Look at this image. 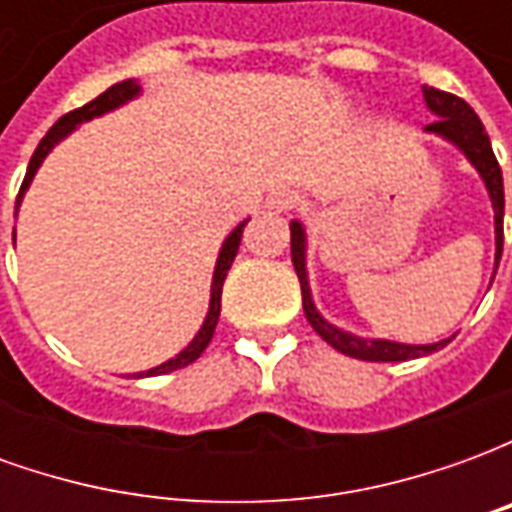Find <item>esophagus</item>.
I'll return each mask as SVG.
<instances>
[{"instance_id":"obj_1","label":"esophagus","mask_w":512,"mask_h":512,"mask_svg":"<svg viewBox=\"0 0 512 512\" xmlns=\"http://www.w3.org/2000/svg\"><path fill=\"white\" fill-rule=\"evenodd\" d=\"M296 194H290V191H277V194H271L268 197V208H274V211H290V208H296Z\"/></svg>"}]
</instances>
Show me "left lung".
I'll use <instances>...</instances> for the list:
<instances>
[{"mask_svg": "<svg viewBox=\"0 0 512 512\" xmlns=\"http://www.w3.org/2000/svg\"><path fill=\"white\" fill-rule=\"evenodd\" d=\"M422 95H425V104H428L430 112L436 115V120L430 126H425V131L444 136L447 142H452L463 156L472 161L474 169L480 172V178L485 180V189H488L491 202H494L496 266H499L502 241H505V224H502L505 222V186H502V169H499V161L494 156L491 139L485 134L480 117L474 115V109L463 98L436 90V87H422ZM290 257H293V268H296L301 282L304 315H307L312 329L321 334L334 351L362 359V362H408V359H417V356L433 354V351H439V348L450 343V340H441V343L433 345H403L392 343V340H365V337H356V334L337 329L312 304L310 282H307V235H304V227L299 222L290 224Z\"/></svg>", "mask_w": 512, "mask_h": 512, "instance_id": "obj_1", "label": "left lung"}]
</instances>
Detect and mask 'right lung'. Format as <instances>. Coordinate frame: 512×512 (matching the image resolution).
Returning <instances> with one entry per match:
<instances>
[{"mask_svg": "<svg viewBox=\"0 0 512 512\" xmlns=\"http://www.w3.org/2000/svg\"><path fill=\"white\" fill-rule=\"evenodd\" d=\"M139 95V84L134 82V79H126V82H117L112 84L106 93H101L95 101H90V104L79 106V109H73V112H68L65 117H60L54 126L49 128V134L40 139V145L35 147V153H32V158H29V167H27V175H24V183H21V191H18L16 197V211L18 205H21V197H24V191L29 189V183H32V178H35V172H38V167L43 164V158L49 156V150L60 139H65V136L71 134L73 128L79 126V123H84V120H93V117H101L104 112H112V109H117V106H123L126 101H131V98H136ZM249 222V219H246ZM246 222H241L238 227H235L233 233L227 235V241L222 244V252H219V260H216V271H213V285H211V307H208V315H205V323H202V329L197 332V337L191 340L183 351H180L175 359H169V362H164V365L153 367V370H145V373H136V376H161V373H172V370H180V367L191 365L194 359H200V354L208 348V343H211L213 332H216V323H219V312H222V285H224V277H227V271H230V266H233L235 255H238V244H241V235H244V227Z\"/></svg>", "mask_w": 512, "mask_h": 512, "instance_id": "right-lung-1", "label": "right lung"}]
</instances>
